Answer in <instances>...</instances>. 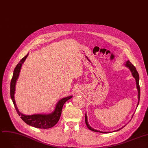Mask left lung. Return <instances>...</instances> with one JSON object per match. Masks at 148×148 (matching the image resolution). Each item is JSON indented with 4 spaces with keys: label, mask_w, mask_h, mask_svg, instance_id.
<instances>
[{
    "label": "left lung",
    "mask_w": 148,
    "mask_h": 148,
    "mask_svg": "<svg viewBox=\"0 0 148 148\" xmlns=\"http://www.w3.org/2000/svg\"><path fill=\"white\" fill-rule=\"evenodd\" d=\"M125 66H126L127 67H128L130 69V70H131V72L132 73V75L133 76L134 78L136 79V86H137V90H138V104H137V106L138 105L139 103V101H140V86H139V75L137 71V70L136 69V67L132 65V63L128 60L126 61V64H125ZM85 121H86V125L87 126V128L91 130V131H95V132H101V133H109L110 132H102V131H98V130H95L93 128H92L91 127V126L88 125V122H87V115L86 114V117H85ZM119 130H117V131H119Z\"/></svg>",
    "instance_id": "1"
}]
</instances>
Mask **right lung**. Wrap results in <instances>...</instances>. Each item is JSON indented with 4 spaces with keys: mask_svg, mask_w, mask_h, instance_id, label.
Listing matches in <instances>:
<instances>
[{
    "mask_svg": "<svg viewBox=\"0 0 148 148\" xmlns=\"http://www.w3.org/2000/svg\"><path fill=\"white\" fill-rule=\"evenodd\" d=\"M27 56L28 54H27L25 57H23L21 60V61L18 63L17 65L15 67L14 70L12 78L10 84L11 98L18 114L20 116L21 119H22L26 123L37 128H51L57 123L61 114V111L63 105H64V104L67 101L71 99L72 96H68L64 98H62V99L60 100L57 103V105H56L55 110L51 114H36L32 115H25L22 113H21V112L18 110L14 99V94L16 89L15 87L16 81L18 78L21 67H22V64H23V62L27 57Z\"/></svg>",
    "mask_w": 148,
    "mask_h": 148,
    "instance_id": "right-lung-1",
    "label": "right lung"
}]
</instances>
